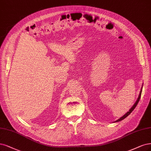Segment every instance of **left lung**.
<instances>
[{"instance_id": "1", "label": "left lung", "mask_w": 151, "mask_h": 151, "mask_svg": "<svg viewBox=\"0 0 151 151\" xmlns=\"http://www.w3.org/2000/svg\"><path fill=\"white\" fill-rule=\"evenodd\" d=\"M142 87H143V84H142V87H141V91H140V93H139V96H138L137 99V101H136V102H135V103L134 104V105L132 106V107H131V109H130L129 110V111H128L127 112H126L125 114H124V115L123 116H122L121 117L119 118V119H118V120L116 121L115 122H119V121H122L123 119H124L126 117H127L129 115V114H131V113L133 111V110L135 109V107H136V106L137 105V104H138V102H139V100H140V99H141V93H142Z\"/></svg>"}]
</instances>
